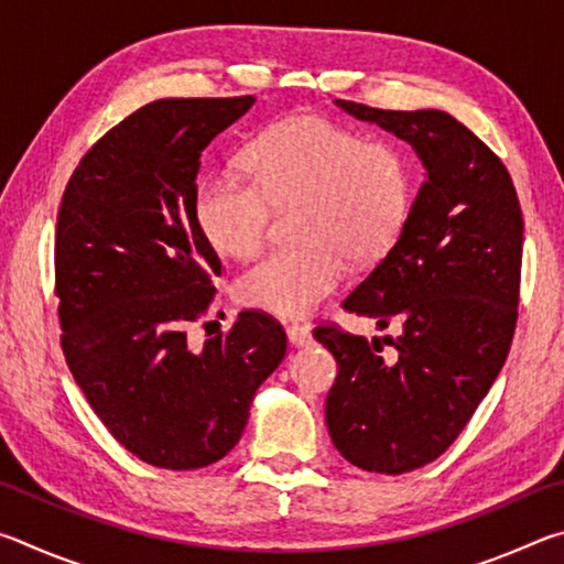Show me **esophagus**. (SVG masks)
<instances>
[{
    "instance_id": "obj_1",
    "label": "esophagus",
    "mask_w": 564,
    "mask_h": 564,
    "mask_svg": "<svg viewBox=\"0 0 564 564\" xmlns=\"http://www.w3.org/2000/svg\"><path fill=\"white\" fill-rule=\"evenodd\" d=\"M285 333H289V343L295 348H303V346H311L313 336H311V328L303 326V323H291V326H285Z\"/></svg>"
}]
</instances>
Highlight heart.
<instances>
[{"mask_svg": "<svg viewBox=\"0 0 564 564\" xmlns=\"http://www.w3.org/2000/svg\"><path fill=\"white\" fill-rule=\"evenodd\" d=\"M248 178L206 176L194 218L218 256L248 259L265 243L273 208L295 212L303 243L275 248L236 281V299L281 318L308 316L346 279V259L376 261L403 234L413 178L403 151L366 141L326 117H291L246 149Z\"/></svg>", "mask_w": 564, "mask_h": 564, "instance_id": "heart-1", "label": "heart"}]
</instances>
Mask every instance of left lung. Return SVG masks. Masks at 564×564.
Segmentation results:
<instances>
[{"label":"left lung","instance_id":"left-lung-1","mask_svg":"<svg viewBox=\"0 0 564 564\" xmlns=\"http://www.w3.org/2000/svg\"><path fill=\"white\" fill-rule=\"evenodd\" d=\"M338 107L408 141L427 171L403 234L343 301L380 328L400 326V336L313 328L338 362L326 400L333 445L362 470L400 475L453 445L508 358L522 212L500 156L451 113ZM383 341L394 346L390 357Z\"/></svg>","mask_w":564,"mask_h":564}]
</instances>
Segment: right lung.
<instances>
[{
    "instance_id": "obj_1",
    "label": "right lung",
    "mask_w": 564,
    "mask_h": 564,
    "mask_svg": "<svg viewBox=\"0 0 564 564\" xmlns=\"http://www.w3.org/2000/svg\"><path fill=\"white\" fill-rule=\"evenodd\" d=\"M253 97L159 99L82 156L54 238L62 350L104 427L139 460L196 470L241 437L253 393L285 356V330L243 311L191 346L221 261L194 218L202 151Z\"/></svg>"
}]
</instances>
